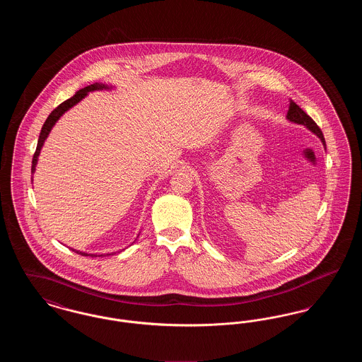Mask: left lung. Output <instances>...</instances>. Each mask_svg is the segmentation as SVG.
Wrapping results in <instances>:
<instances>
[{
	"mask_svg": "<svg viewBox=\"0 0 362 362\" xmlns=\"http://www.w3.org/2000/svg\"><path fill=\"white\" fill-rule=\"evenodd\" d=\"M286 119L293 122V123L305 126L313 134H316L317 137L320 138V141L323 142V145H325V148H326V141H325L323 133H322V130L319 129V126L315 123V121L310 118V115L305 114V111H303L293 100H291V103H289V110H288Z\"/></svg>",
	"mask_w": 362,
	"mask_h": 362,
	"instance_id": "8db88e82",
	"label": "left lung"
}]
</instances>
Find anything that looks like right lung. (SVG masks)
<instances>
[{
  "mask_svg": "<svg viewBox=\"0 0 362 362\" xmlns=\"http://www.w3.org/2000/svg\"><path fill=\"white\" fill-rule=\"evenodd\" d=\"M111 88H112V86L100 84V83L90 84V86H86V88L77 90L76 95H73L70 99L65 100L64 103L59 104L54 111H52V114L49 115V118L43 123L42 130H40V136H39V139H37V146H36V151H35L34 158H33V167H31V173H33V175L35 173V167H36V164H37V157L40 155V149H42V146H43L46 138L49 137V134H50V132H52V126L57 123V121H58L68 110H70L73 105L80 103L89 92H93V90H103V89H111ZM73 251L77 252V254H80V255L92 257V258H93V257H95V258H96V257H104V255H98V254H86V252H81V251H77V250H73ZM105 255H108V254H105ZM110 255H111V254H110Z\"/></svg>",
  "mask_w": 362,
  "mask_h": 362,
  "instance_id": "1",
  "label": "right lung"
}]
</instances>
